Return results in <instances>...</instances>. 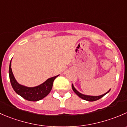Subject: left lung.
Returning a JSON list of instances; mask_svg holds the SVG:
<instances>
[{
	"instance_id": "1",
	"label": "left lung",
	"mask_w": 127,
	"mask_h": 127,
	"mask_svg": "<svg viewBox=\"0 0 127 127\" xmlns=\"http://www.w3.org/2000/svg\"><path fill=\"white\" fill-rule=\"evenodd\" d=\"M72 90L74 91V92L75 93H76V94L79 97H81V99H84V100H87V101H91V102L95 101V100H99V99H100V98L104 97L106 94H107L108 92L110 91V90H109L107 92H106V93L104 94L101 95H99V96H91V95H86L82 94H81L80 92H79L78 91L74 88V86L72 84Z\"/></svg>"
}]
</instances>
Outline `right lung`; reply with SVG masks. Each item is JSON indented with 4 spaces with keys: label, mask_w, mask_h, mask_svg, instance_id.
I'll return each mask as SVG.
<instances>
[{
    "label": "right lung",
    "mask_w": 127,
    "mask_h": 127,
    "mask_svg": "<svg viewBox=\"0 0 127 127\" xmlns=\"http://www.w3.org/2000/svg\"><path fill=\"white\" fill-rule=\"evenodd\" d=\"M8 72H9L10 81L13 90L15 91L16 93L22 96L23 99L29 101H38L43 99L47 95H48L52 89L54 81L58 76H56L51 77L41 85L36 87H28L19 84L16 81L11 68V61L10 63Z\"/></svg>",
    "instance_id": "right-lung-1"
}]
</instances>
